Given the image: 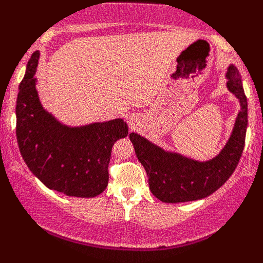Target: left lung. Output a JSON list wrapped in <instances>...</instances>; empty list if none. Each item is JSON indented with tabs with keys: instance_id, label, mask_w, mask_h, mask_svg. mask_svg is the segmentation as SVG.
<instances>
[{
	"instance_id": "1",
	"label": "left lung",
	"mask_w": 263,
	"mask_h": 263,
	"mask_svg": "<svg viewBox=\"0 0 263 263\" xmlns=\"http://www.w3.org/2000/svg\"><path fill=\"white\" fill-rule=\"evenodd\" d=\"M226 88L236 97L239 111L228 141L217 156L197 160L175 151L164 149L138 133L129 139L148 176L149 189L161 202L178 203L210 196L228 181L242 156L248 125V103L242 78L233 64L225 73Z\"/></svg>"
}]
</instances>
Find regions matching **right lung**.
<instances>
[{"label":"right lung","mask_w":263,"mask_h":263,"mask_svg":"<svg viewBox=\"0 0 263 263\" xmlns=\"http://www.w3.org/2000/svg\"><path fill=\"white\" fill-rule=\"evenodd\" d=\"M41 52L31 56L16 99V139L23 159L45 186L67 196L95 197L109 183L111 148L128 135L123 118L68 125L43 106L37 89Z\"/></svg>","instance_id":"obj_1"}]
</instances>
